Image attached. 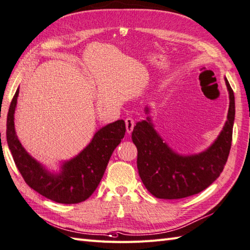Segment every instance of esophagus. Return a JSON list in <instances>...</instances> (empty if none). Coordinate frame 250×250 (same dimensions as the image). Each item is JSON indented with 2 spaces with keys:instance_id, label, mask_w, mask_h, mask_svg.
Returning <instances> with one entry per match:
<instances>
[{
  "instance_id": "esophagus-1",
  "label": "esophagus",
  "mask_w": 250,
  "mask_h": 250,
  "mask_svg": "<svg viewBox=\"0 0 250 250\" xmlns=\"http://www.w3.org/2000/svg\"><path fill=\"white\" fill-rule=\"evenodd\" d=\"M125 127H126V132L130 133L133 131V127H134V120L131 117L125 118Z\"/></svg>"
}]
</instances>
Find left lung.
Listing matches in <instances>:
<instances>
[{
	"mask_svg": "<svg viewBox=\"0 0 250 250\" xmlns=\"http://www.w3.org/2000/svg\"><path fill=\"white\" fill-rule=\"evenodd\" d=\"M225 82L230 100L227 120L215 142L205 151L190 155L173 151L154 130L149 116L138 121L133 129L139 177L156 198L181 199L198 194L222 173L230 152L235 115L233 90L226 78ZM145 112L149 114L148 106Z\"/></svg>",
	"mask_w": 250,
	"mask_h": 250,
	"instance_id": "8db88e82",
	"label": "left lung"
}]
</instances>
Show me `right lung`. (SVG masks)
Returning <instances> with one entry per match:
<instances>
[{"label":"right lung","instance_id":"right-lung-1","mask_svg":"<svg viewBox=\"0 0 250 250\" xmlns=\"http://www.w3.org/2000/svg\"><path fill=\"white\" fill-rule=\"evenodd\" d=\"M18 96L19 88L8 109L6 137L15 164L26 184L59 204H79L89 198L100 183L115 148L125 137V121L120 119L101 127L78 155L62 162L59 172H51L28 154L16 134L14 120Z\"/></svg>","mask_w":250,"mask_h":250}]
</instances>
